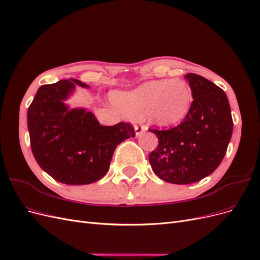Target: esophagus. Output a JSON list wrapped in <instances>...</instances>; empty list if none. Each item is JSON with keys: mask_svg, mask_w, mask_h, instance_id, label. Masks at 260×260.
Listing matches in <instances>:
<instances>
[{"mask_svg": "<svg viewBox=\"0 0 260 260\" xmlns=\"http://www.w3.org/2000/svg\"><path fill=\"white\" fill-rule=\"evenodd\" d=\"M147 130V128L145 125H136L135 127V131H136V137H140L142 135L143 132H145Z\"/></svg>", "mask_w": 260, "mask_h": 260, "instance_id": "34e87169", "label": "esophagus"}]
</instances>
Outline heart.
Here are the masks:
<instances>
[{
    "mask_svg": "<svg viewBox=\"0 0 260 260\" xmlns=\"http://www.w3.org/2000/svg\"><path fill=\"white\" fill-rule=\"evenodd\" d=\"M114 100L132 119L148 117L156 124L171 125L186 117L193 94L190 85L181 79L153 80L131 91L117 93Z\"/></svg>",
    "mask_w": 260,
    "mask_h": 260,
    "instance_id": "1",
    "label": "heart"
}]
</instances>
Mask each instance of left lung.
<instances>
[{"mask_svg": "<svg viewBox=\"0 0 260 260\" xmlns=\"http://www.w3.org/2000/svg\"><path fill=\"white\" fill-rule=\"evenodd\" d=\"M184 78L193 102L183 121L169 130L149 129L158 138V146L148 157L152 169L175 184L194 183L212 174L223 159L233 131L224 91L200 75Z\"/></svg>", "mask_w": 260, "mask_h": 260, "instance_id": "8db88e82", "label": "left lung"}]
</instances>
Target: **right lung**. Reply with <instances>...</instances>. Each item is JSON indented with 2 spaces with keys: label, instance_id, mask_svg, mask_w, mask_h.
I'll return each instance as SVG.
<instances>
[{
  "label": "right lung",
  "instance_id": "obj_1",
  "mask_svg": "<svg viewBox=\"0 0 260 260\" xmlns=\"http://www.w3.org/2000/svg\"><path fill=\"white\" fill-rule=\"evenodd\" d=\"M76 85L90 88L72 78L40 86L27 113L31 149L39 166L69 185L103 178L117 145L136 136L129 123L105 127L86 108L70 107L66 101Z\"/></svg>",
  "mask_w": 260,
  "mask_h": 260
}]
</instances>
